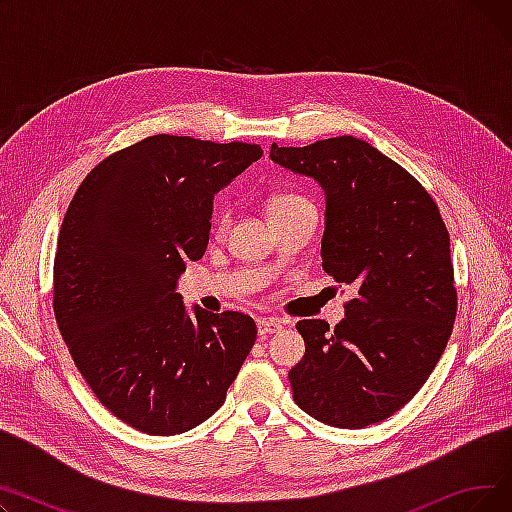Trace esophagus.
<instances>
[{"mask_svg":"<svg viewBox=\"0 0 512 512\" xmlns=\"http://www.w3.org/2000/svg\"><path fill=\"white\" fill-rule=\"evenodd\" d=\"M282 330V321L280 319H272V317H263V319H257V334L263 338L267 334H276Z\"/></svg>","mask_w":512,"mask_h":512,"instance_id":"1","label":"esophagus"}]
</instances>
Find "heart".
Returning <instances> with one entry per match:
<instances>
[{
	"label": "heart",
	"mask_w": 512,
	"mask_h": 512,
	"mask_svg": "<svg viewBox=\"0 0 512 512\" xmlns=\"http://www.w3.org/2000/svg\"><path fill=\"white\" fill-rule=\"evenodd\" d=\"M313 205L307 197L297 195V193H274L265 199V211H267V218L276 220L282 218V215L294 211V209H301ZM228 226V213L226 211H218L213 215V232L215 234H222Z\"/></svg>",
	"instance_id": "1"
}]
</instances>
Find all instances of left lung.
<instances>
[{
  "label": "left lung",
  "instance_id": "1",
  "mask_svg": "<svg viewBox=\"0 0 512 512\" xmlns=\"http://www.w3.org/2000/svg\"><path fill=\"white\" fill-rule=\"evenodd\" d=\"M326 193L324 272L351 284L344 321L301 319L305 357L288 373L297 405L359 429L402 409L440 361L456 317L450 234L436 201L396 161L355 137L272 145Z\"/></svg>",
  "mask_w": 512,
  "mask_h": 512
}]
</instances>
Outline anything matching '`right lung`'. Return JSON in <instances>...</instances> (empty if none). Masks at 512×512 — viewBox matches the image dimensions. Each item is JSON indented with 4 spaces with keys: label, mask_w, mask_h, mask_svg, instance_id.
<instances>
[{
    "label": "right lung",
    "mask_w": 512,
    "mask_h": 512,
    "mask_svg": "<svg viewBox=\"0 0 512 512\" xmlns=\"http://www.w3.org/2000/svg\"><path fill=\"white\" fill-rule=\"evenodd\" d=\"M261 155L251 143L153 134L105 157L68 205L53 313L101 405L143 434L211 417L255 344L245 313L188 317L176 282L207 249L213 195Z\"/></svg>",
    "instance_id": "right-lung-1"
}]
</instances>
